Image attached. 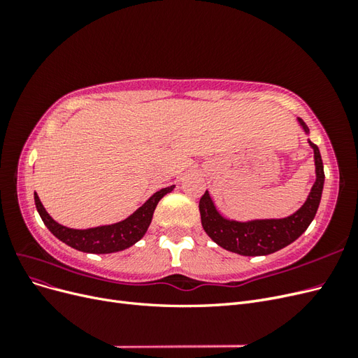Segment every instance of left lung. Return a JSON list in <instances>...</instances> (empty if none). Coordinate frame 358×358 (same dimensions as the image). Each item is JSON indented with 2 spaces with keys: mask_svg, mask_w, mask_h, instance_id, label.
I'll return each mask as SVG.
<instances>
[{
  "mask_svg": "<svg viewBox=\"0 0 358 358\" xmlns=\"http://www.w3.org/2000/svg\"><path fill=\"white\" fill-rule=\"evenodd\" d=\"M299 122L308 133L309 129L300 117ZM309 145L313 149V157H315L317 180L313 183L308 200L296 213L282 220H257L249 222L230 221L225 220L216 210L209 192L206 191L200 199L199 209L201 225L210 239L227 249V251L246 257H255L273 254L292 243L297 237L305 233L312 220L315 218L324 187V166L320 149L310 140Z\"/></svg>",
  "mask_w": 358,
  "mask_h": 358,
  "instance_id": "1",
  "label": "left lung"
}]
</instances>
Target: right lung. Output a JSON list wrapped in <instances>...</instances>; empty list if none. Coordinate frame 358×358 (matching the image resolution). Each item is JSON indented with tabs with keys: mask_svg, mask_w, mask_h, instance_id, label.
Returning a JSON list of instances; mask_svg holds the SVG:
<instances>
[{
	"mask_svg": "<svg viewBox=\"0 0 358 358\" xmlns=\"http://www.w3.org/2000/svg\"><path fill=\"white\" fill-rule=\"evenodd\" d=\"M173 188H175V185L157 191L142 208H138L133 215H129L127 220L121 222L95 227V229L88 230H74L58 224L57 221H53L50 218V215L46 212L45 208H43L37 194H34V201L43 222H45L50 233L58 237L61 242L82 252L110 254L122 251V249H127L142 239L150 221H152V215L158 201L164 197L166 194L173 191Z\"/></svg>",
	"mask_w": 358,
	"mask_h": 358,
	"instance_id": "1",
	"label": "right lung"
}]
</instances>
